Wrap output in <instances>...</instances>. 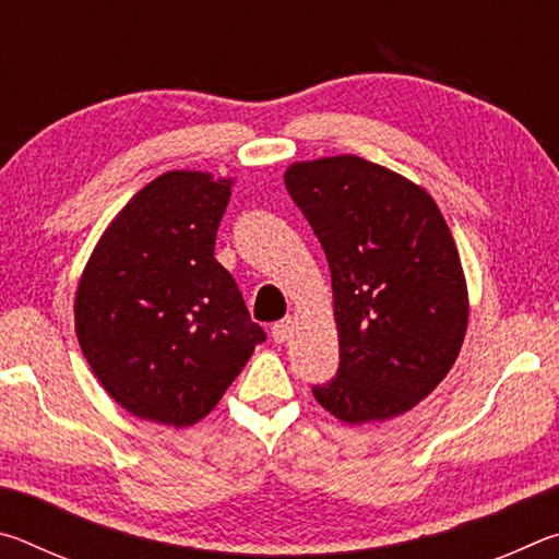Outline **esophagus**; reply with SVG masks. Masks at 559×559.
Returning a JSON list of instances; mask_svg holds the SVG:
<instances>
[{"mask_svg":"<svg viewBox=\"0 0 559 559\" xmlns=\"http://www.w3.org/2000/svg\"><path fill=\"white\" fill-rule=\"evenodd\" d=\"M290 333H293V320L290 318L278 320V323H273V328H271L273 343H286V340L290 337Z\"/></svg>","mask_w":559,"mask_h":559,"instance_id":"obj_1","label":"esophagus"}]
</instances>
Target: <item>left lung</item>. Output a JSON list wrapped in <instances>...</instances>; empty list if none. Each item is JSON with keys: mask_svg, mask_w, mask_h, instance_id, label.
I'll list each match as a JSON object with an SVG mask.
<instances>
[{"mask_svg": "<svg viewBox=\"0 0 559 559\" xmlns=\"http://www.w3.org/2000/svg\"><path fill=\"white\" fill-rule=\"evenodd\" d=\"M283 182L333 276L340 367L313 396L345 424L409 412L466 337L468 288L447 219L427 189L357 155L293 163Z\"/></svg>", "mask_w": 559, "mask_h": 559, "instance_id": "left-lung-1", "label": "left lung"}]
</instances>
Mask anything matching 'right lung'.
I'll use <instances>...</instances> for the list:
<instances>
[{"instance_id": "right-lung-1", "label": "right lung", "mask_w": 559, "mask_h": 559, "mask_svg": "<svg viewBox=\"0 0 559 559\" xmlns=\"http://www.w3.org/2000/svg\"><path fill=\"white\" fill-rule=\"evenodd\" d=\"M231 185L197 169L155 177L83 269L75 337L103 390L138 419L192 427L266 340L214 259Z\"/></svg>"}]
</instances>
